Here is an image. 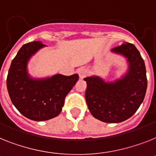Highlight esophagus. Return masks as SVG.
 Returning a JSON list of instances; mask_svg holds the SVG:
<instances>
[{"label": "esophagus", "instance_id": "esophagus-1", "mask_svg": "<svg viewBox=\"0 0 156 156\" xmlns=\"http://www.w3.org/2000/svg\"><path fill=\"white\" fill-rule=\"evenodd\" d=\"M78 74L81 78H83L86 77V74H88V71L85 67H81L78 70Z\"/></svg>", "mask_w": 156, "mask_h": 156}]
</instances>
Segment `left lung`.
<instances>
[{
  "label": "left lung",
  "mask_w": 156,
  "mask_h": 156,
  "mask_svg": "<svg viewBox=\"0 0 156 156\" xmlns=\"http://www.w3.org/2000/svg\"><path fill=\"white\" fill-rule=\"evenodd\" d=\"M127 58L129 70L114 82L98 76L85 78L86 104L91 114L105 123H120L130 118L144 99L147 76L144 59L133 44L125 43L111 50Z\"/></svg>",
  "instance_id": "8db88e82"
}]
</instances>
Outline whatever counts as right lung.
<instances>
[{
	"label": "right lung",
	"mask_w": 156,
	"mask_h": 156,
	"mask_svg": "<svg viewBox=\"0 0 156 156\" xmlns=\"http://www.w3.org/2000/svg\"><path fill=\"white\" fill-rule=\"evenodd\" d=\"M40 41L22 46L12 59L7 77V89L14 106L22 115L36 121L50 120L59 114L65 98L78 80L77 74H55L51 78H32L27 62L45 47Z\"/></svg>",
	"instance_id": "right-lung-1"
}]
</instances>
